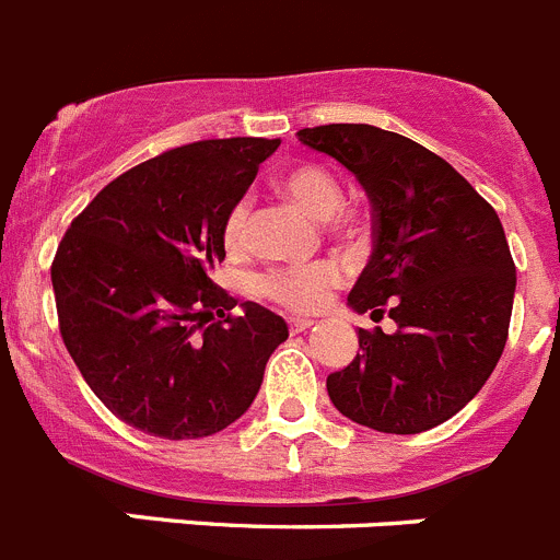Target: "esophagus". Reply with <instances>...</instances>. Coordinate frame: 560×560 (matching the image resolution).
I'll use <instances>...</instances> for the list:
<instances>
[{"label":"esophagus","instance_id":"34e87169","mask_svg":"<svg viewBox=\"0 0 560 560\" xmlns=\"http://www.w3.org/2000/svg\"><path fill=\"white\" fill-rule=\"evenodd\" d=\"M313 322L311 318H289V332L291 335H300L305 332V329H311Z\"/></svg>","mask_w":560,"mask_h":560}]
</instances>
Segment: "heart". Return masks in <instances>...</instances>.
Listing matches in <instances>:
<instances>
[{"label":"heart","mask_w":560,"mask_h":560,"mask_svg":"<svg viewBox=\"0 0 560 560\" xmlns=\"http://www.w3.org/2000/svg\"><path fill=\"white\" fill-rule=\"evenodd\" d=\"M277 186L289 195L294 203L322 217L324 225L335 236H357L363 233L365 217L354 206L343 203V186L340 178L318 162H296L285 167L277 178ZM249 222H253V203L249 197H238L225 211L222 220V244L231 253H238L249 244ZM343 283V269L335 260H311V264L271 266L260 271L255 289L264 300L285 307L291 313H313L329 300L332 289Z\"/></svg>","instance_id":"1"}]
</instances>
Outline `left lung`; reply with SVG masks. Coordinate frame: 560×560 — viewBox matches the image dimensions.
Masks as SVG:
<instances>
[{"label": "left lung", "instance_id": "left-lung-1", "mask_svg": "<svg viewBox=\"0 0 560 560\" xmlns=\"http://www.w3.org/2000/svg\"><path fill=\"white\" fill-rule=\"evenodd\" d=\"M360 178L374 253L349 294L357 313L398 324L360 329V354L327 376L335 409L387 434L454 418L503 354L516 269L492 206L443 156L365 124L296 131Z\"/></svg>", "mask_w": 560, "mask_h": 560}]
</instances>
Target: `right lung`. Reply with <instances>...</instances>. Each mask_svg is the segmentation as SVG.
Listing matches in <instances>:
<instances>
[{
  "mask_svg": "<svg viewBox=\"0 0 560 560\" xmlns=\"http://www.w3.org/2000/svg\"><path fill=\"white\" fill-rule=\"evenodd\" d=\"M280 140L170 148L104 186L51 260L62 343L115 418L162 440L228 429L289 338L280 316L211 280L222 220Z\"/></svg>",
  "mask_w": 560,
  "mask_h": 560,
  "instance_id": "add662e5",
  "label": "right lung"
}]
</instances>
